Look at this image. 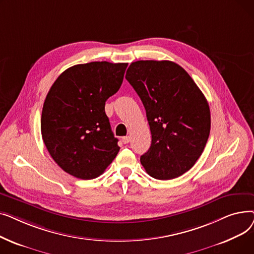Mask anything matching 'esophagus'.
<instances>
[{"mask_svg": "<svg viewBox=\"0 0 254 254\" xmlns=\"http://www.w3.org/2000/svg\"><path fill=\"white\" fill-rule=\"evenodd\" d=\"M129 141H130V137L129 136H126V137L123 138V143L124 144H127Z\"/></svg>", "mask_w": 254, "mask_h": 254, "instance_id": "esophagus-1", "label": "esophagus"}]
</instances>
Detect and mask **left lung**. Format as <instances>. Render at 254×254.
Segmentation results:
<instances>
[{
    "instance_id": "left-lung-1",
    "label": "left lung",
    "mask_w": 254,
    "mask_h": 254,
    "mask_svg": "<svg viewBox=\"0 0 254 254\" xmlns=\"http://www.w3.org/2000/svg\"><path fill=\"white\" fill-rule=\"evenodd\" d=\"M126 78L140 97L151 131V146L141 158L148 174L174 179L204 151L211 116L208 102L182 66L170 61L131 63Z\"/></svg>"
}]
</instances>
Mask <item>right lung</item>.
<instances>
[{"label":"right lung","mask_w":254,"mask_h":254,"mask_svg":"<svg viewBox=\"0 0 254 254\" xmlns=\"http://www.w3.org/2000/svg\"><path fill=\"white\" fill-rule=\"evenodd\" d=\"M127 66L108 62L73 65L59 76L47 93L41 116L42 139L53 161L76 178L99 177L120 149L105 103L122 86Z\"/></svg>","instance_id":"add662e5"}]
</instances>
